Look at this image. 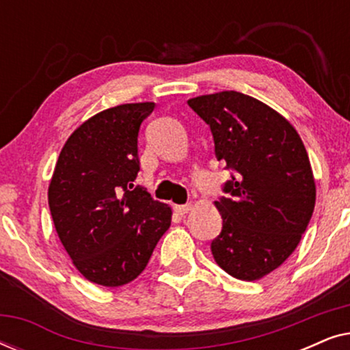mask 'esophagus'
I'll return each instance as SVG.
<instances>
[{"mask_svg":"<svg viewBox=\"0 0 350 350\" xmlns=\"http://www.w3.org/2000/svg\"><path fill=\"white\" fill-rule=\"evenodd\" d=\"M175 212L178 213V215H185V213H188L191 208H193V204H185V205H175Z\"/></svg>","mask_w":350,"mask_h":350,"instance_id":"34e87169","label":"esophagus"}]
</instances>
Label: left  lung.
<instances>
[{"instance_id":"1","label":"left lung","mask_w":350,"mask_h":350,"mask_svg":"<svg viewBox=\"0 0 350 350\" xmlns=\"http://www.w3.org/2000/svg\"><path fill=\"white\" fill-rule=\"evenodd\" d=\"M188 105L210 126L218 161L236 172L215 200L221 234L217 265L253 282L277 269L298 247L315 205V181L304 143L290 121L236 90L200 95Z\"/></svg>"}]
</instances>
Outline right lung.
Instances as JSON below:
<instances>
[{
  "label": "right lung",
  "mask_w": 350,
  "mask_h": 350,
  "mask_svg": "<svg viewBox=\"0 0 350 350\" xmlns=\"http://www.w3.org/2000/svg\"><path fill=\"white\" fill-rule=\"evenodd\" d=\"M152 102L124 103L84 121L62 148L47 199L76 269L103 286L137 279L170 228L172 208L133 181L137 138Z\"/></svg>",
  "instance_id": "add662e5"
}]
</instances>
